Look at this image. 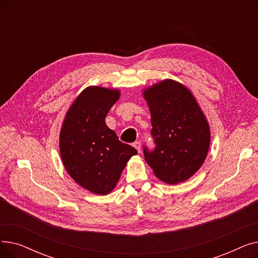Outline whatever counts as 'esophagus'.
I'll list each match as a JSON object with an SVG mask.
<instances>
[{
  "instance_id": "1",
  "label": "esophagus",
  "mask_w": 258,
  "mask_h": 258,
  "mask_svg": "<svg viewBox=\"0 0 258 258\" xmlns=\"http://www.w3.org/2000/svg\"><path fill=\"white\" fill-rule=\"evenodd\" d=\"M133 146L136 148V150L138 151V153H140V151H141V142L140 141H137V142H135L134 144H133Z\"/></svg>"
}]
</instances>
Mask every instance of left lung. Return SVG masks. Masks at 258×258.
I'll use <instances>...</instances> for the list:
<instances>
[{
	"instance_id": "8db88e82",
	"label": "left lung",
	"mask_w": 258,
	"mask_h": 258,
	"mask_svg": "<svg viewBox=\"0 0 258 258\" xmlns=\"http://www.w3.org/2000/svg\"><path fill=\"white\" fill-rule=\"evenodd\" d=\"M151 112L154 152L144 148L156 177L174 185L185 182L202 167L211 133L207 118L192 92L173 79H163L142 90Z\"/></svg>"
}]
</instances>
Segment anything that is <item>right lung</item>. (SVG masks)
I'll use <instances>...</instances> for the list:
<instances>
[{
  "instance_id": "1",
  "label": "right lung",
  "mask_w": 258,
  "mask_h": 258,
  "mask_svg": "<svg viewBox=\"0 0 258 258\" xmlns=\"http://www.w3.org/2000/svg\"><path fill=\"white\" fill-rule=\"evenodd\" d=\"M120 95L119 89L86 88L67 111L59 132V153L68 174L97 196L112 192L128 160L138 154L105 123Z\"/></svg>"
}]
</instances>
